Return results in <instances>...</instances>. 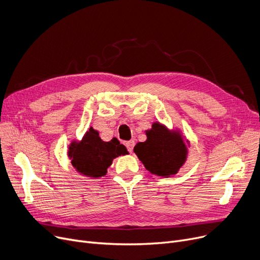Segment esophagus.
<instances>
[{
    "label": "esophagus",
    "mask_w": 260,
    "mask_h": 260,
    "mask_svg": "<svg viewBox=\"0 0 260 260\" xmlns=\"http://www.w3.org/2000/svg\"><path fill=\"white\" fill-rule=\"evenodd\" d=\"M125 146L127 148V151L129 153H133V149H134V146H135V142L132 140V141H127L125 142Z\"/></svg>",
    "instance_id": "34e87169"
}]
</instances>
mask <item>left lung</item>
Returning <instances> with one entry per match:
<instances>
[{"mask_svg": "<svg viewBox=\"0 0 260 260\" xmlns=\"http://www.w3.org/2000/svg\"><path fill=\"white\" fill-rule=\"evenodd\" d=\"M147 140L139 142L134 152L145 169L152 174L168 177L174 175L183 166L187 149L179 134L170 133L160 123H154L146 132Z\"/></svg>", "mask_w": 260, "mask_h": 260, "instance_id": "1", "label": "left lung"}]
</instances>
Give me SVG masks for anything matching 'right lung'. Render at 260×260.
I'll list each match as a JSON object with an SVG mask.
<instances>
[{
	"label": "right lung",
	"instance_id": "1",
	"mask_svg": "<svg viewBox=\"0 0 260 260\" xmlns=\"http://www.w3.org/2000/svg\"><path fill=\"white\" fill-rule=\"evenodd\" d=\"M126 153L125 146L120 144L117 139L104 142L99 137V133L90 127L80 143L73 142L70 145L68 155L78 172L87 177L99 178L106 175L107 168L112 165L114 158Z\"/></svg>",
	"mask_w": 260,
	"mask_h": 260
}]
</instances>
